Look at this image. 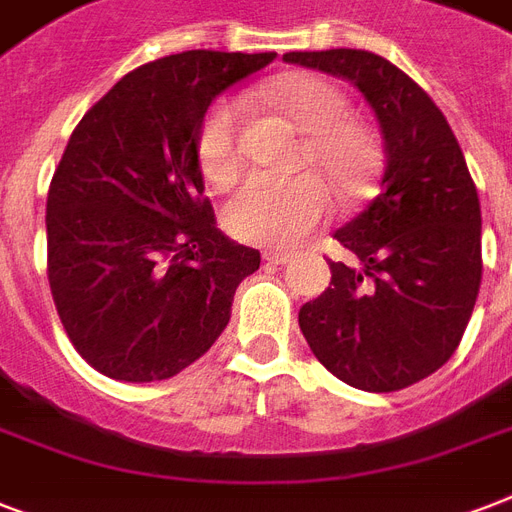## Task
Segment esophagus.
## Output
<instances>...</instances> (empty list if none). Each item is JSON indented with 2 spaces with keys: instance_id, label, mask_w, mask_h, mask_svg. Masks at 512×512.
<instances>
[{
  "instance_id": "34e87169",
  "label": "esophagus",
  "mask_w": 512,
  "mask_h": 512,
  "mask_svg": "<svg viewBox=\"0 0 512 512\" xmlns=\"http://www.w3.org/2000/svg\"><path fill=\"white\" fill-rule=\"evenodd\" d=\"M263 260L271 265H284L289 263V252H284V249H265Z\"/></svg>"
}]
</instances>
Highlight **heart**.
I'll return each instance as SVG.
<instances>
[{"label": "heart", "mask_w": 512, "mask_h": 512, "mask_svg": "<svg viewBox=\"0 0 512 512\" xmlns=\"http://www.w3.org/2000/svg\"><path fill=\"white\" fill-rule=\"evenodd\" d=\"M244 103L268 108L303 135L300 167L324 176L340 204H356L369 193L382 162L380 138L369 124L350 114V98L337 84L313 74H284L260 84ZM196 164L204 180L217 188L231 185L241 175L247 156L241 146L239 103L220 100L201 119ZM320 178L313 172L252 175L225 201L228 231L252 244L295 247L327 215L329 193Z\"/></svg>", "instance_id": "obj_1"}]
</instances>
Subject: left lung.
Here are the masks:
<instances>
[{
    "label": "left lung",
    "instance_id": "obj_1",
    "mask_svg": "<svg viewBox=\"0 0 512 512\" xmlns=\"http://www.w3.org/2000/svg\"><path fill=\"white\" fill-rule=\"evenodd\" d=\"M364 92L385 140L382 193L335 233L353 263L300 308L313 356L369 393L425 380L460 345L481 287V204L452 127L420 84L366 50L287 52Z\"/></svg>",
    "mask_w": 512,
    "mask_h": 512
}]
</instances>
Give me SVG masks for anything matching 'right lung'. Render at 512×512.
I'll list each match as a JSON object with an SVG mask.
<instances>
[{
  "instance_id": "1",
  "label": "right lung",
  "mask_w": 512,
  "mask_h": 512,
  "mask_svg": "<svg viewBox=\"0 0 512 512\" xmlns=\"http://www.w3.org/2000/svg\"><path fill=\"white\" fill-rule=\"evenodd\" d=\"M273 58L167 55L122 76L71 132L47 193V281L68 340L100 374L183 372L260 268L257 249L217 228L196 132L215 95Z\"/></svg>"
}]
</instances>
